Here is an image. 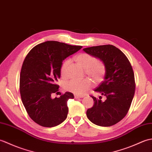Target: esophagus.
<instances>
[{
	"label": "esophagus",
	"mask_w": 152,
	"mask_h": 152,
	"mask_svg": "<svg viewBox=\"0 0 152 152\" xmlns=\"http://www.w3.org/2000/svg\"><path fill=\"white\" fill-rule=\"evenodd\" d=\"M83 97V96H79V95H74V98L76 99H79V98H82Z\"/></svg>",
	"instance_id": "1"
}]
</instances>
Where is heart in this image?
<instances>
[{"instance_id": "obj_1", "label": "heart", "mask_w": 152, "mask_h": 152, "mask_svg": "<svg viewBox=\"0 0 152 152\" xmlns=\"http://www.w3.org/2000/svg\"><path fill=\"white\" fill-rule=\"evenodd\" d=\"M74 60L85 70V73L95 84H99L103 81L106 73L105 63L91 54L82 53L74 57ZM69 61H65L60 68L61 75L65 78L67 75V66ZM92 83L88 78L82 80H70L64 83V89L67 91L76 95H82L91 88Z\"/></svg>"}]
</instances>
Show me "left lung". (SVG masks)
I'll use <instances>...</instances> for the list:
<instances>
[{
    "mask_svg": "<svg viewBox=\"0 0 152 152\" xmlns=\"http://www.w3.org/2000/svg\"><path fill=\"white\" fill-rule=\"evenodd\" d=\"M87 53L99 58L106 64L104 80L94 91L106 96L104 101L91 95L93 107L87 117L93 124L110 127L120 121L130 108L135 91L134 72L128 58L113 45H102L83 49Z\"/></svg>",
    "mask_w": 152,
    "mask_h": 152,
    "instance_id": "obj_1",
    "label": "left lung"
}]
</instances>
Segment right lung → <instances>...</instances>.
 Segmentation results:
<instances>
[{"instance_id":"right-lung-1","label":"right lung","mask_w":152,"mask_h":152,"mask_svg":"<svg viewBox=\"0 0 152 152\" xmlns=\"http://www.w3.org/2000/svg\"><path fill=\"white\" fill-rule=\"evenodd\" d=\"M82 46H72L57 41H47L37 45L23 63L19 91L23 104L29 117L45 127H52L65 120L69 108L67 101L74 99L66 92L60 97L51 98L59 86L60 68L63 61Z\"/></svg>"}]
</instances>
